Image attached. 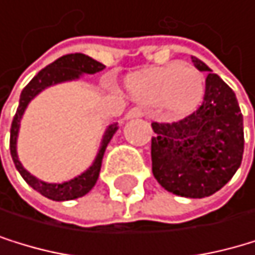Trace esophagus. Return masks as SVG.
Wrapping results in <instances>:
<instances>
[{
    "label": "esophagus",
    "mask_w": 255,
    "mask_h": 255,
    "mask_svg": "<svg viewBox=\"0 0 255 255\" xmlns=\"http://www.w3.org/2000/svg\"><path fill=\"white\" fill-rule=\"evenodd\" d=\"M144 116V110L139 108V106H134V108H131L128 113H127V117L128 119H133V117H142Z\"/></svg>",
    "instance_id": "obj_1"
}]
</instances>
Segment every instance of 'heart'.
<instances>
[{
	"instance_id": "b5f03b06",
	"label": "heart",
	"mask_w": 255,
	"mask_h": 255,
	"mask_svg": "<svg viewBox=\"0 0 255 255\" xmlns=\"http://www.w3.org/2000/svg\"><path fill=\"white\" fill-rule=\"evenodd\" d=\"M130 94L147 105H166L174 113H190L201 103L205 83L202 75L182 64L152 67L131 75Z\"/></svg>"
}]
</instances>
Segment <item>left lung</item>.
<instances>
[{
    "label": "left lung",
    "mask_w": 255,
    "mask_h": 255,
    "mask_svg": "<svg viewBox=\"0 0 255 255\" xmlns=\"http://www.w3.org/2000/svg\"><path fill=\"white\" fill-rule=\"evenodd\" d=\"M194 67L208 72L202 105L180 121L153 122L152 172L177 196H212L242 164L243 116L234 91L197 58Z\"/></svg>",
    "instance_id": "left-lung-1"
}]
</instances>
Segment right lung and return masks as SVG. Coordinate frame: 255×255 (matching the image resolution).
Here are the masks:
<instances>
[{"instance_id":"1","label":"right lung","mask_w":255,"mask_h":255,"mask_svg":"<svg viewBox=\"0 0 255 255\" xmlns=\"http://www.w3.org/2000/svg\"><path fill=\"white\" fill-rule=\"evenodd\" d=\"M103 69H105V65L102 62L95 61V59L89 58V56H86L83 53L65 54V56H62V58L51 62L50 65H47L45 69H42L26 84V88L21 91L18 108H17V113H15L12 125H10V155H12L15 167H17V171L21 174L24 182H26L29 186H32L35 191H39L42 196L48 197V199H51V201H72V199H76V197H81L84 194H88L92 190L97 179H99L105 149H106V145H108L110 139L113 138L114 131L117 130V124H113L108 127V130H106V133L103 136V142H102V147L99 150V155H97L94 164L84 174L75 177L73 180L65 182V183H45L42 180H37L34 175H31L18 161L17 134H18L20 119H21L24 110H26L28 103L45 88H48V86L56 84V83L76 80V78H80L81 73H97Z\"/></svg>"}]
</instances>
